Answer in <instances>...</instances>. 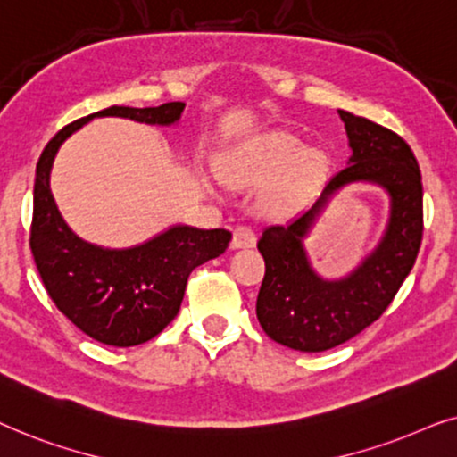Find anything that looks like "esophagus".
<instances>
[{"label": "esophagus", "mask_w": 457, "mask_h": 457, "mask_svg": "<svg viewBox=\"0 0 457 457\" xmlns=\"http://www.w3.org/2000/svg\"><path fill=\"white\" fill-rule=\"evenodd\" d=\"M257 242V232L254 228L246 223H240L238 228L234 229V238H232V248H251Z\"/></svg>", "instance_id": "obj_1"}]
</instances>
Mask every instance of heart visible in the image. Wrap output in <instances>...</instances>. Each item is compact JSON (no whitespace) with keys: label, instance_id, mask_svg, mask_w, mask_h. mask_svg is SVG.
<instances>
[{"label":"heart","instance_id":"obj_1","mask_svg":"<svg viewBox=\"0 0 457 457\" xmlns=\"http://www.w3.org/2000/svg\"><path fill=\"white\" fill-rule=\"evenodd\" d=\"M296 154H299V142L288 136H278V137L267 139L263 148H261V156H263L265 161L276 162V165H284V162L292 161ZM324 162H326L324 156H321L320 152L305 150L296 157L295 165H296V171H299L303 178H313V175H318L321 169H324Z\"/></svg>","mask_w":457,"mask_h":457}]
</instances>
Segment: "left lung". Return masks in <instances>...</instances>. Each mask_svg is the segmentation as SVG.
I'll return each mask as SVG.
<instances>
[{
	"mask_svg": "<svg viewBox=\"0 0 457 457\" xmlns=\"http://www.w3.org/2000/svg\"><path fill=\"white\" fill-rule=\"evenodd\" d=\"M349 136V165L334 175L318 203L288 225H271L259 238L265 276L257 318L267 337L303 353H320L357 337L385 313L422 245V175L397 133L338 111ZM351 180H374L392 196V219L379 248L338 283L321 280L308 265L302 236L327 196Z\"/></svg>",
	"mask_w": 457,
	"mask_h": 457,
	"instance_id": "left-lung-1",
	"label": "left lung"
}]
</instances>
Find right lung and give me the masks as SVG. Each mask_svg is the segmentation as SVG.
<instances>
[{"mask_svg":"<svg viewBox=\"0 0 457 457\" xmlns=\"http://www.w3.org/2000/svg\"><path fill=\"white\" fill-rule=\"evenodd\" d=\"M184 106V102H167L156 108H104L62 127L39 156L30 253L54 305L97 343L136 346L165 330L179 312L190 273L223 254L232 232L178 225L142 246L125 251L89 245L71 232L54 203L50 192L54 156L71 133L94 117L171 125L181 117Z\"/></svg>","mask_w":457,"mask_h":457,"instance_id":"1","label":"right lung"}]
</instances>
